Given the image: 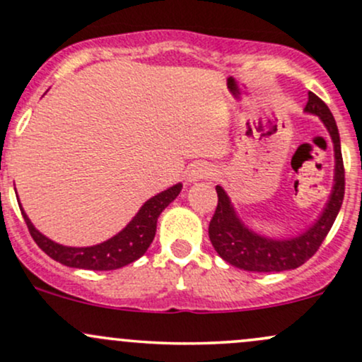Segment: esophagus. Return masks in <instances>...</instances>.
Masks as SVG:
<instances>
[{"label":"esophagus","mask_w":362,"mask_h":362,"mask_svg":"<svg viewBox=\"0 0 362 362\" xmlns=\"http://www.w3.org/2000/svg\"><path fill=\"white\" fill-rule=\"evenodd\" d=\"M213 175H214V170L211 166L206 165V163H199V165H196L192 170H190L187 177L190 182H197V180H202V178H211Z\"/></svg>","instance_id":"34e87169"}]
</instances>
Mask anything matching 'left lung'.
Listing matches in <instances>:
<instances>
[{
    "instance_id": "1",
    "label": "left lung",
    "mask_w": 362,
    "mask_h": 362,
    "mask_svg": "<svg viewBox=\"0 0 362 362\" xmlns=\"http://www.w3.org/2000/svg\"><path fill=\"white\" fill-rule=\"evenodd\" d=\"M305 111L315 113L321 118L332 136L333 146H335V185H333V192L329 196L327 208L320 220L303 235L288 240L266 239L240 223V220L233 213L228 196L218 185V204L211 221H209V240H211L214 251L220 254V257H223L226 263L233 264L235 268L257 273L299 268L309 257L315 256L340 211L345 194V170L335 118L328 106L315 93H309Z\"/></svg>"
}]
</instances>
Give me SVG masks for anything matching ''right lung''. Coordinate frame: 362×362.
Wrapping results in <instances>:
<instances>
[{
	"label": "right lung",
	"mask_w": 362,
	"mask_h": 362,
	"mask_svg": "<svg viewBox=\"0 0 362 362\" xmlns=\"http://www.w3.org/2000/svg\"><path fill=\"white\" fill-rule=\"evenodd\" d=\"M180 190L182 185L177 184L165 190V192L151 197L120 233H117V235L103 242V244L93 245V247H65V245H59L42 235L41 232H37L22 208H20V211H22L23 220H25L30 237L54 261L70 266V268L108 272V269H117L134 263L148 251L151 242L154 239V233H156L158 216L180 194Z\"/></svg>",
	"instance_id": "add662e5"
}]
</instances>
